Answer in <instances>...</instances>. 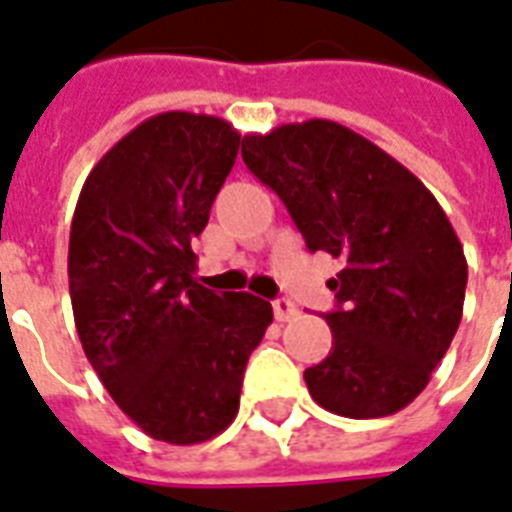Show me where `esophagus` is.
Masks as SVG:
<instances>
[{"label": "esophagus", "instance_id": "34e87169", "mask_svg": "<svg viewBox=\"0 0 512 512\" xmlns=\"http://www.w3.org/2000/svg\"><path fill=\"white\" fill-rule=\"evenodd\" d=\"M271 306H274V317L279 323H290L295 314H298V306H295L290 298H276Z\"/></svg>", "mask_w": 512, "mask_h": 512}]
</instances>
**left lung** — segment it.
I'll list each match as a JSON object with an SVG mask.
<instances>
[{"mask_svg":"<svg viewBox=\"0 0 512 512\" xmlns=\"http://www.w3.org/2000/svg\"><path fill=\"white\" fill-rule=\"evenodd\" d=\"M246 168L282 198L309 252L339 257L325 314L333 347L306 369L312 399L344 418L404 410L461 323L467 257L418 176L328 119L244 135Z\"/></svg>","mask_w":512,"mask_h":512,"instance_id":"left-lung-1","label":"left lung"}]
</instances>
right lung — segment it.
I'll list each match as a JSON object with an SVG mask.
<instances>
[{
	"label": "right lung",
	"instance_id": "obj_1",
	"mask_svg": "<svg viewBox=\"0 0 512 512\" xmlns=\"http://www.w3.org/2000/svg\"><path fill=\"white\" fill-rule=\"evenodd\" d=\"M225 119L151 116L89 173L70 227V298L92 369L149 437L195 445L238 412L249 355L274 320L252 293L195 279L192 238L238 157Z\"/></svg>",
	"mask_w": 512,
	"mask_h": 512
}]
</instances>
